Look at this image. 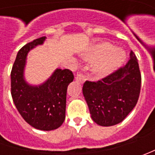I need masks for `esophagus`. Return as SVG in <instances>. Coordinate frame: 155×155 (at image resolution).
<instances>
[{"mask_svg": "<svg viewBox=\"0 0 155 155\" xmlns=\"http://www.w3.org/2000/svg\"><path fill=\"white\" fill-rule=\"evenodd\" d=\"M75 79L77 81H78V82H80V83H84L85 81V79H86V77L84 74H82V73H78L76 76Z\"/></svg>", "mask_w": 155, "mask_h": 155, "instance_id": "34e87169", "label": "esophagus"}]
</instances>
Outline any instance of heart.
Listing matches in <instances>:
<instances>
[{"label": "heart", "instance_id": "heart-1", "mask_svg": "<svg viewBox=\"0 0 155 155\" xmlns=\"http://www.w3.org/2000/svg\"><path fill=\"white\" fill-rule=\"evenodd\" d=\"M84 58L88 60L97 59L93 64V74L97 78H104L122 64L125 59V53L120 49H115L109 43H102L84 54Z\"/></svg>", "mask_w": 155, "mask_h": 155}]
</instances>
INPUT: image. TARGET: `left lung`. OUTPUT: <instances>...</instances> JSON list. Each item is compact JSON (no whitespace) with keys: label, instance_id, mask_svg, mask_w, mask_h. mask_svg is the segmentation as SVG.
I'll use <instances>...</instances> for the list:
<instances>
[{"label":"left lung","instance_id":"obj_1","mask_svg":"<svg viewBox=\"0 0 155 155\" xmlns=\"http://www.w3.org/2000/svg\"><path fill=\"white\" fill-rule=\"evenodd\" d=\"M128 63L97 82L86 81L83 86L91 118L100 126L122 122L137 104L140 91L139 64L133 51Z\"/></svg>","mask_w":155,"mask_h":155}]
</instances>
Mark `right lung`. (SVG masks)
<instances>
[{
    "mask_svg": "<svg viewBox=\"0 0 155 155\" xmlns=\"http://www.w3.org/2000/svg\"><path fill=\"white\" fill-rule=\"evenodd\" d=\"M45 39V37L34 39L18 51L11 71V95L16 109L28 124L49 131L59 128L64 121L67 87L74 76L68 69H56L42 84H27L24 78L27 54Z\"/></svg>",
    "mask_w": 155,
    "mask_h": 155,
    "instance_id": "obj_1",
    "label": "right lung"
}]
</instances>
